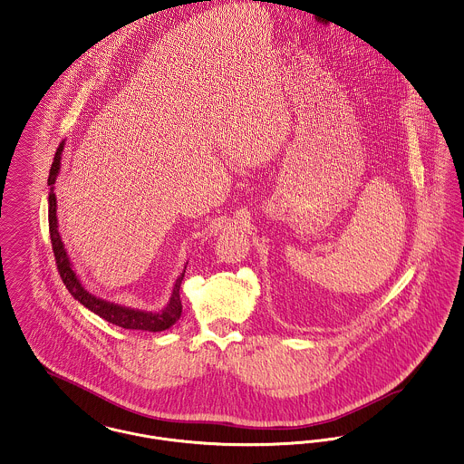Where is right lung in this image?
I'll return each mask as SVG.
<instances>
[{
  "mask_svg": "<svg viewBox=\"0 0 464 464\" xmlns=\"http://www.w3.org/2000/svg\"><path fill=\"white\" fill-rule=\"evenodd\" d=\"M64 150V140L59 143L57 150H55L54 163L51 166L49 171V231H51V242H53V250H54L55 263H57V270L59 275L66 285V289L70 291V295L82 303L85 308H89L91 312H94L96 315H100L102 319L109 321L110 324L124 327V329H140V331H149V333H158L173 326L180 315H182V301H180V284L184 280V272L179 275V278L173 284V291L169 301L166 303L163 310L160 312H147V310H138L131 306H124L119 303H111V301L103 300L94 296L92 293H89L83 287L79 275L75 272L70 256L64 248V244L61 240L59 235V220H57V199H55V180L59 177L61 171V156Z\"/></svg>",
  "mask_w": 464,
  "mask_h": 464,
  "instance_id": "add662e5",
  "label": "right lung"
}]
</instances>
